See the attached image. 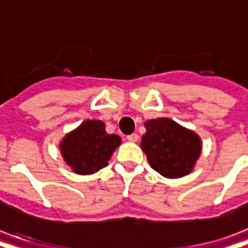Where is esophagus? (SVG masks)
<instances>
[{"mask_svg": "<svg viewBox=\"0 0 248 248\" xmlns=\"http://www.w3.org/2000/svg\"><path fill=\"white\" fill-rule=\"evenodd\" d=\"M128 141H138L139 140V135L138 134H131V135L127 136Z\"/></svg>", "mask_w": 248, "mask_h": 248, "instance_id": "1", "label": "esophagus"}]
</instances>
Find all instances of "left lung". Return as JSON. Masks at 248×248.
<instances>
[{
	"instance_id": "left-lung-1",
	"label": "left lung",
	"mask_w": 248,
	"mask_h": 248,
	"mask_svg": "<svg viewBox=\"0 0 248 248\" xmlns=\"http://www.w3.org/2000/svg\"><path fill=\"white\" fill-rule=\"evenodd\" d=\"M145 128L141 149L152 169L170 179L184 176L192 171L201 153V140L194 132L170 118L147 121Z\"/></svg>"
}]
</instances>
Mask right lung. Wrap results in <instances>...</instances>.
Returning <instances> with one entry per match:
<instances>
[{"instance_id":"1","label":"right lung","mask_w":248,"mask_h":248,"mask_svg":"<svg viewBox=\"0 0 248 248\" xmlns=\"http://www.w3.org/2000/svg\"><path fill=\"white\" fill-rule=\"evenodd\" d=\"M120 144V136L105 132L104 122L87 120L64 138L60 151L75 172L89 175L108 165V159Z\"/></svg>"}]
</instances>
